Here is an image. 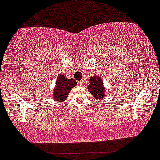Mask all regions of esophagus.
Masks as SVG:
<instances>
[{
	"label": "esophagus",
	"instance_id": "1",
	"mask_svg": "<svg viewBox=\"0 0 160 160\" xmlns=\"http://www.w3.org/2000/svg\"><path fill=\"white\" fill-rule=\"evenodd\" d=\"M78 83L80 86H82L84 84V80H80V81H78Z\"/></svg>",
	"mask_w": 160,
	"mask_h": 160
}]
</instances>
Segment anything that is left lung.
I'll list each match as a JSON object with an SVG mask.
<instances>
[{
    "instance_id": "left-lung-1",
    "label": "left lung",
    "mask_w": 160,
    "mask_h": 160,
    "mask_svg": "<svg viewBox=\"0 0 160 160\" xmlns=\"http://www.w3.org/2000/svg\"><path fill=\"white\" fill-rule=\"evenodd\" d=\"M88 89L89 90V92L93 96V98L95 99V102L99 101V100H103L107 97L103 81L98 75V76L95 75V76L90 78Z\"/></svg>"
}]
</instances>
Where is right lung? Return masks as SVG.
<instances>
[{"label":"right lung","mask_w":160,"mask_h":160,"mask_svg":"<svg viewBox=\"0 0 160 160\" xmlns=\"http://www.w3.org/2000/svg\"><path fill=\"white\" fill-rule=\"evenodd\" d=\"M76 85L77 82L74 79H67L65 75L59 74L57 78L55 87L52 92V98L55 101L62 103L66 100L69 92Z\"/></svg>","instance_id":"1"}]
</instances>
